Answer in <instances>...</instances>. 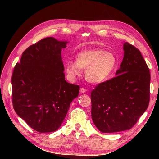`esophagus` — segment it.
I'll list each match as a JSON object with an SVG mask.
<instances>
[{"label": "esophagus", "instance_id": "esophagus-1", "mask_svg": "<svg viewBox=\"0 0 159 159\" xmlns=\"http://www.w3.org/2000/svg\"><path fill=\"white\" fill-rule=\"evenodd\" d=\"M80 92L81 93H84L86 92V89H85V88H80Z\"/></svg>", "mask_w": 159, "mask_h": 159}]
</instances>
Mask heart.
I'll return each mask as SVG.
<instances>
[{"label": "heart", "instance_id": "obj_1", "mask_svg": "<svg viewBox=\"0 0 159 159\" xmlns=\"http://www.w3.org/2000/svg\"><path fill=\"white\" fill-rule=\"evenodd\" d=\"M117 60L111 52L102 49H86L76 57V61L66 64V71L73 80L80 76L85 69L86 79L93 84H98L109 78L116 68Z\"/></svg>", "mask_w": 159, "mask_h": 159}]
</instances>
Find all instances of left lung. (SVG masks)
Segmentation results:
<instances>
[{
  "mask_svg": "<svg viewBox=\"0 0 159 159\" xmlns=\"http://www.w3.org/2000/svg\"><path fill=\"white\" fill-rule=\"evenodd\" d=\"M116 77L91 93V118L102 133L131 129L148 107L150 73L140 52L128 43Z\"/></svg>",
  "mask_w": 159,
  "mask_h": 159,
  "instance_id": "1",
  "label": "left lung"
}]
</instances>
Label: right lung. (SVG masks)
<instances>
[{"instance_id": "obj_1", "label": "right lung", "mask_w": 159, "mask_h": 159, "mask_svg": "<svg viewBox=\"0 0 159 159\" xmlns=\"http://www.w3.org/2000/svg\"><path fill=\"white\" fill-rule=\"evenodd\" d=\"M68 42L53 37L40 40L23 52L11 78L14 110L28 126L40 133L61 126L80 87L67 82L61 57Z\"/></svg>"}]
</instances>
